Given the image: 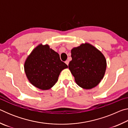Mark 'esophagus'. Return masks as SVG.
I'll list each match as a JSON object with an SVG mask.
<instances>
[{"instance_id":"obj_1","label":"esophagus","mask_w":128,"mask_h":128,"mask_svg":"<svg viewBox=\"0 0 128 128\" xmlns=\"http://www.w3.org/2000/svg\"><path fill=\"white\" fill-rule=\"evenodd\" d=\"M65 62H66V64L67 65V66H68V64H69V62L68 61V60H66V61Z\"/></svg>"}]
</instances>
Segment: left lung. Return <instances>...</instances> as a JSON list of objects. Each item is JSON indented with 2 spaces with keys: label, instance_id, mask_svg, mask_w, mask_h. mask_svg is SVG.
Listing matches in <instances>:
<instances>
[{
  "label": "left lung",
  "instance_id": "obj_1",
  "mask_svg": "<svg viewBox=\"0 0 128 128\" xmlns=\"http://www.w3.org/2000/svg\"><path fill=\"white\" fill-rule=\"evenodd\" d=\"M71 57L68 67L78 85L91 89L100 83L107 66L106 58L100 51L86 43L73 48Z\"/></svg>",
  "mask_w": 128,
  "mask_h": 128
}]
</instances>
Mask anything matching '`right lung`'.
<instances>
[{
    "instance_id": "add662e5",
    "label": "right lung",
    "mask_w": 128,
    "mask_h": 128,
    "mask_svg": "<svg viewBox=\"0 0 128 128\" xmlns=\"http://www.w3.org/2000/svg\"><path fill=\"white\" fill-rule=\"evenodd\" d=\"M68 66L59 54L48 44H40L34 48L25 62L24 69L32 85L41 90H48L56 83L60 72Z\"/></svg>"
}]
</instances>
